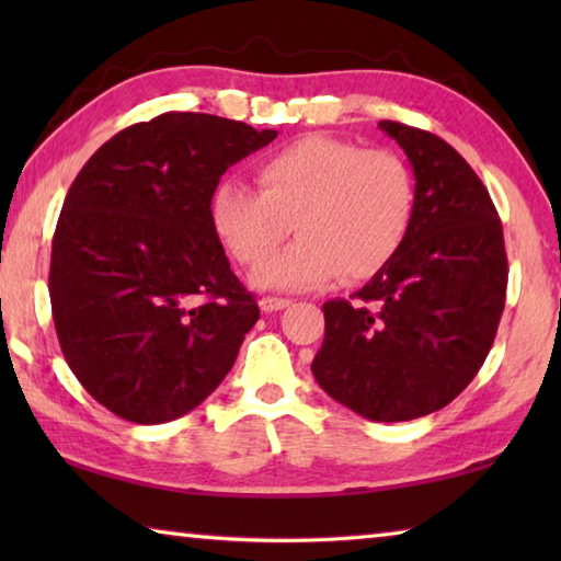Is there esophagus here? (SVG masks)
Segmentation results:
<instances>
[{"label": "esophagus", "mask_w": 561, "mask_h": 561, "mask_svg": "<svg viewBox=\"0 0 561 561\" xmlns=\"http://www.w3.org/2000/svg\"><path fill=\"white\" fill-rule=\"evenodd\" d=\"M289 304H291L289 299H284V297H270V294H267V297L260 299V307H262V311H267V314H270V311L287 309Z\"/></svg>", "instance_id": "1"}]
</instances>
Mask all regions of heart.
<instances>
[{"label":"heart","mask_w":561,"mask_h":561,"mask_svg":"<svg viewBox=\"0 0 561 561\" xmlns=\"http://www.w3.org/2000/svg\"><path fill=\"white\" fill-rule=\"evenodd\" d=\"M254 190L240 180L215 187V232L237 262L259 267L286 239L302 237L254 272L257 287L309 289L344 272L376 277L401 252L417 207L411 165L393 150L331 136H301L264 156Z\"/></svg>","instance_id":"1"}]
</instances>
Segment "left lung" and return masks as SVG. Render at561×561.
<instances>
[{
    "instance_id": "obj_1",
    "label": "left lung",
    "mask_w": 561,
    "mask_h": 561,
    "mask_svg": "<svg viewBox=\"0 0 561 561\" xmlns=\"http://www.w3.org/2000/svg\"><path fill=\"white\" fill-rule=\"evenodd\" d=\"M413 165L417 207L396 260L351 299L324 304L311 374L376 423L448 405L485 364L507 291L502 222L488 187L435 133L381 121Z\"/></svg>"
}]
</instances>
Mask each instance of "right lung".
<instances>
[{"mask_svg":"<svg viewBox=\"0 0 561 561\" xmlns=\"http://www.w3.org/2000/svg\"><path fill=\"white\" fill-rule=\"evenodd\" d=\"M274 138L170 111L116 133L76 175L51 242V314L66 364L111 413L175 421L232 368L260 307L210 203L225 170Z\"/></svg>","mask_w":561,"mask_h":561,"instance_id":"obj_1","label":"right lung"}]
</instances>
